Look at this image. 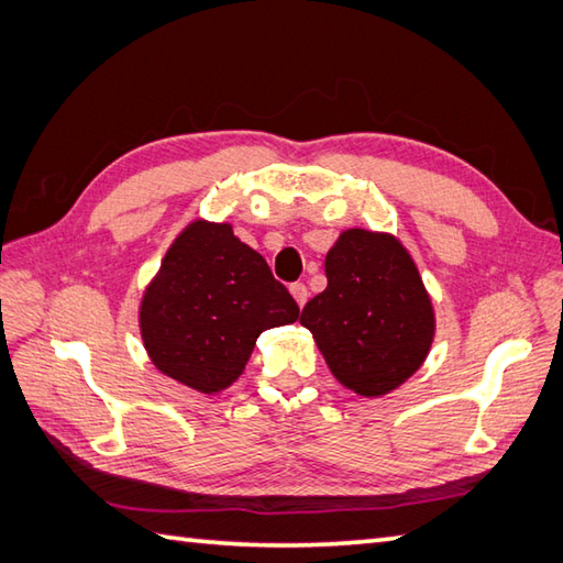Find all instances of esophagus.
I'll use <instances>...</instances> for the list:
<instances>
[{
	"label": "esophagus",
	"instance_id": "obj_1",
	"mask_svg": "<svg viewBox=\"0 0 563 563\" xmlns=\"http://www.w3.org/2000/svg\"><path fill=\"white\" fill-rule=\"evenodd\" d=\"M290 292H292V297H295V302L297 305H305L307 302V297H309V292H307V288H305V285L302 283H292L290 285Z\"/></svg>",
	"mask_w": 563,
	"mask_h": 563
}]
</instances>
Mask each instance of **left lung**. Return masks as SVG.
Returning <instances> with one entry per match:
<instances>
[{"label":"left lung","instance_id":"8db88e82","mask_svg":"<svg viewBox=\"0 0 563 563\" xmlns=\"http://www.w3.org/2000/svg\"><path fill=\"white\" fill-rule=\"evenodd\" d=\"M327 290L302 309L321 355L343 387L382 397L423 365L435 336L430 295L397 236L345 230L329 249Z\"/></svg>","mask_w":563,"mask_h":563}]
</instances>
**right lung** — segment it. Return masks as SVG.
Masks as SVG:
<instances>
[{
	"label": "right lung",
	"mask_w": 563,
	"mask_h": 563,
	"mask_svg": "<svg viewBox=\"0 0 563 563\" xmlns=\"http://www.w3.org/2000/svg\"><path fill=\"white\" fill-rule=\"evenodd\" d=\"M297 317L288 288L232 224L196 220L174 239L142 295L140 333L159 373L218 394L244 373L263 331Z\"/></svg>",
	"instance_id": "1"
}]
</instances>
